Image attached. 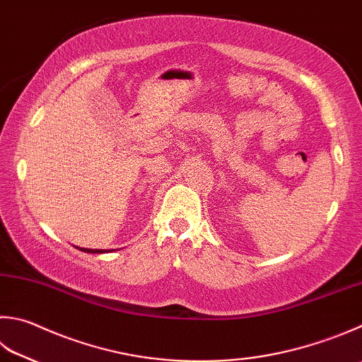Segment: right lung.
<instances>
[{
    "instance_id": "1",
    "label": "right lung",
    "mask_w": 362,
    "mask_h": 362,
    "mask_svg": "<svg viewBox=\"0 0 362 362\" xmlns=\"http://www.w3.org/2000/svg\"><path fill=\"white\" fill-rule=\"evenodd\" d=\"M77 249L86 252V254H104V252H112V250H105V249H85V247H77Z\"/></svg>"
}]
</instances>
